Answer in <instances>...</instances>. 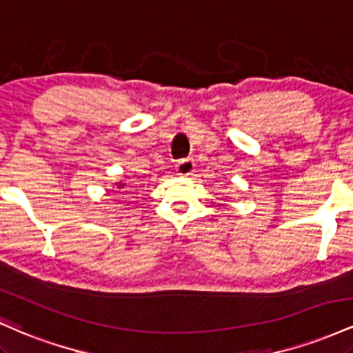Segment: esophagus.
Listing matches in <instances>:
<instances>
[{"label": "esophagus", "mask_w": 353, "mask_h": 353, "mask_svg": "<svg viewBox=\"0 0 353 353\" xmlns=\"http://www.w3.org/2000/svg\"><path fill=\"white\" fill-rule=\"evenodd\" d=\"M194 168H196V164H194V161L189 159V157L188 159H181L176 163V171L182 177L190 176V174L194 172Z\"/></svg>", "instance_id": "1"}]
</instances>
